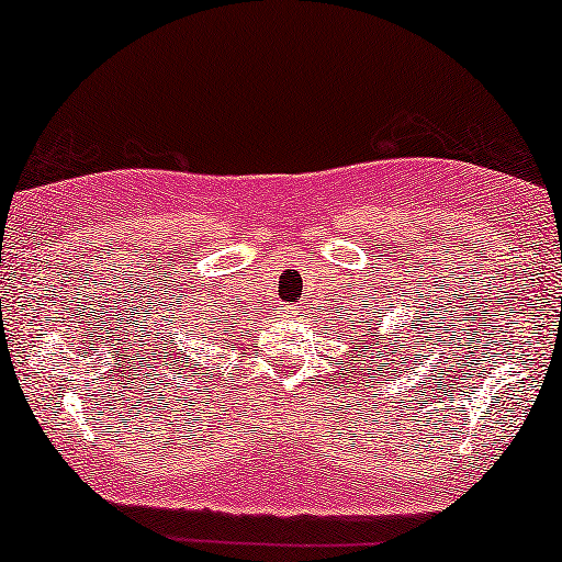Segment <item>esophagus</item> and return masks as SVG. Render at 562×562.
I'll list each match as a JSON object with an SVG mask.
<instances>
[{
    "mask_svg": "<svg viewBox=\"0 0 562 562\" xmlns=\"http://www.w3.org/2000/svg\"><path fill=\"white\" fill-rule=\"evenodd\" d=\"M301 314H303L301 306H288V308H285V316H290V319H299Z\"/></svg>",
    "mask_w": 562,
    "mask_h": 562,
    "instance_id": "obj_1",
    "label": "esophagus"
}]
</instances>
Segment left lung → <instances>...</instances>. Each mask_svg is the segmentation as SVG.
Here are the masks:
<instances>
[{
    "label": "left lung",
    "instance_id": "obj_1",
    "mask_svg": "<svg viewBox=\"0 0 562 562\" xmlns=\"http://www.w3.org/2000/svg\"><path fill=\"white\" fill-rule=\"evenodd\" d=\"M374 340H376L374 346H380V337H374ZM392 346H395V342H390V348H392ZM363 348H367V342H363ZM376 358H384V350H382V348L376 350Z\"/></svg>",
    "mask_w": 562,
    "mask_h": 562
}]
</instances>
